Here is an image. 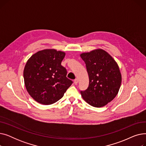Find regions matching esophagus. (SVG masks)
Wrapping results in <instances>:
<instances>
[{
	"instance_id": "34e87169",
	"label": "esophagus",
	"mask_w": 146,
	"mask_h": 146,
	"mask_svg": "<svg viewBox=\"0 0 146 146\" xmlns=\"http://www.w3.org/2000/svg\"><path fill=\"white\" fill-rule=\"evenodd\" d=\"M74 85H78V80L77 79H74Z\"/></svg>"
}]
</instances>
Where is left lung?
<instances>
[{
  "mask_svg": "<svg viewBox=\"0 0 146 146\" xmlns=\"http://www.w3.org/2000/svg\"><path fill=\"white\" fill-rule=\"evenodd\" d=\"M80 56L86 64L89 79L88 89L80 91L82 97L91 106H104L118 93L122 82L119 66L102 49L83 52Z\"/></svg>",
  "mask_w": 146,
  "mask_h": 146,
  "instance_id": "1",
  "label": "left lung"
}]
</instances>
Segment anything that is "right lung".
<instances>
[{
  "instance_id": "right-lung-1",
  "label": "right lung",
  "mask_w": 146,
  "mask_h": 146,
  "mask_svg": "<svg viewBox=\"0 0 146 146\" xmlns=\"http://www.w3.org/2000/svg\"><path fill=\"white\" fill-rule=\"evenodd\" d=\"M66 53L45 49L35 53L24 70L27 90L35 101L43 105L56 102L64 96L73 82L67 78L66 69L61 65Z\"/></svg>"
}]
</instances>
